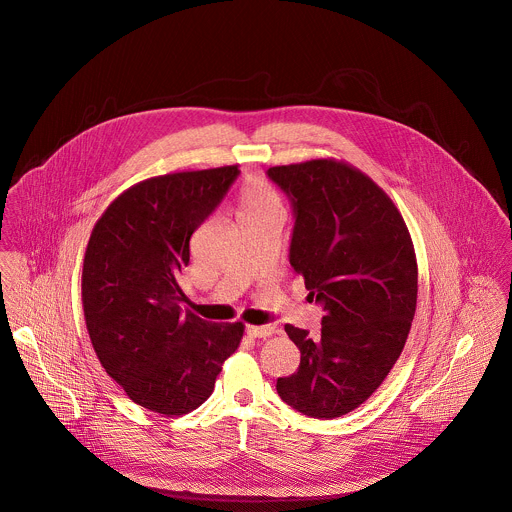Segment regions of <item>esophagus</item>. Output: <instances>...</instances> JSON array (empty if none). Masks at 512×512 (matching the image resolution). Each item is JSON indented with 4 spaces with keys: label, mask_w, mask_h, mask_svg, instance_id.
<instances>
[{
    "label": "esophagus",
    "mask_w": 512,
    "mask_h": 512,
    "mask_svg": "<svg viewBox=\"0 0 512 512\" xmlns=\"http://www.w3.org/2000/svg\"><path fill=\"white\" fill-rule=\"evenodd\" d=\"M246 334L250 338H268V336L274 334V328H270V326H248Z\"/></svg>",
    "instance_id": "obj_1"
}]
</instances>
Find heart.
<instances>
[{
	"instance_id": "obj_1",
	"label": "heart",
	"mask_w": 512,
	"mask_h": 512,
	"mask_svg": "<svg viewBox=\"0 0 512 512\" xmlns=\"http://www.w3.org/2000/svg\"><path fill=\"white\" fill-rule=\"evenodd\" d=\"M268 210H282L278 192L264 178H248L238 194V218Z\"/></svg>"
}]
</instances>
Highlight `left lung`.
I'll return each instance as SVG.
<instances>
[{"instance_id":"left-lung-1","label":"left lung","mask_w":512,"mask_h":512,"mask_svg":"<svg viewBox=\"0 0 512 512\" xmlns=\"http://www.w3.org/2000/svg\"><path fill=\"white\" fill-rule=\"evenodd\" d=\"M268 178L294 208L290 264L324 308L320 336L284 328L302 357L276 389L308 417H341L371 397L403 351L417 306L413 242L393 200L341 161L272 167Z\"/></svg>"}]
</instances>
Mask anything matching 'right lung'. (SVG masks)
I'll list each match as a JSON object with an SVG mask.
<instances>
[{
    "label": "right lung",
    "mask_w": 512,
    "mask_h": 512,
    "mask_svg": "<svg viewBox=\"0 0 512 512\" xmlns=\"http://www.w3.org/2000/svg\"><path fill=\"white\" fill-rule=\"evenodd\" d=\"M238 167L172 172L117 196L83 260L87 332L105 371L141 407L167 417L200 407L244 326L182 312L178 276L192 232L216 210Z\"/></svg>",
    "instance_id": "add662e5"
}]
</instances>
